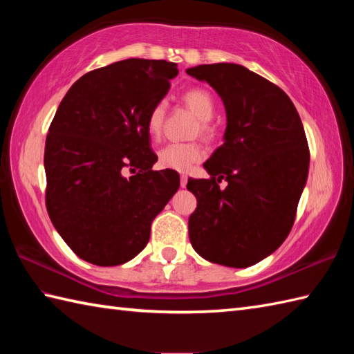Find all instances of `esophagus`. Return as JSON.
Masks as SVG:
<instances>
[{
    "mask_svg": "<svg viewBox=\"0 0 354 354\" xmlns=\"http://www.w3.org/2000/svg\"><path fill=\"white\" fill-rule=\"evenodd\" d=\"M187 181H189V178H187V175H181V187H183V189H185Z\"/></svg>",
    "mask_w": 354,
    "mask_h": 354,
    "instance_id": "1",
    "label": "esophagus"
}]
</instances>
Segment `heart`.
Masks as SVG:
<instances>
[{
    "label": "heart",
    "instance_id": "obj_1",
    "mask_svg": "<svg viewBox=\"0 0 354 354\" xmlns=\"http://www.w3.org/2000/svg\"><path fill=\"white\" fill-rule=\"evenodd\" d=\"M185 102L194 115L201 120V132L204 135L212 133L208 122L214 115V100L212 94L202 88H192L183 94ZM165 117V103L160 102L150 109L147 115V131L150 137H158L162 131ZM204 158V150L196 142H170L158 152V164L164 169L175 171H189L194 162Z\"/></svg>",
    "mask_w": 354,
    "mask_h": 354
}]
</instances>
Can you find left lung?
I'll use <instances>...</instances> for the list:
<instances>
[{
  "mask_svg": "<svg viewBox=\"0 0 354 354\" xmlns=\"http://www.w3.org/2000/svg\"><path fill=\"white\" fill-rule=\"evenodd\" d=\"M185 73L207 82L227 112L223 145L204 164L212 179L187 184L198 199L190 242L212 263L252 266L280 248L295 221L310 161L301 118L283 89L239 64Z\"/></svg>",
  "mask_w": 354,
  "mask_h": 354,
  "instance_id": "obj_1",
  "label": "left lung"
}]
</instances>
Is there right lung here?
I'll use <instances>...</instances> for the list:
<instances>
[{
  "label": "right lung",
  "mask_w": 354,
  "mask_h": 354,
  "mask_svg": "<svg viewBox=\"0 0 354 354\" xmlns=\"http://www.w3.org/2000/svg\"><path fill=\"white\" fill-rule=\"evenodd\" d=\"M178 76L176 64L126 59L82 76L65 94L45 141L47 212L73 252L117 266L145 250L150 225L179 189L153 171L147 115ZM127 169L137 172L129 178Z\"/></svg>",
  "instance_id": "add662e5"
}]
</instances>
